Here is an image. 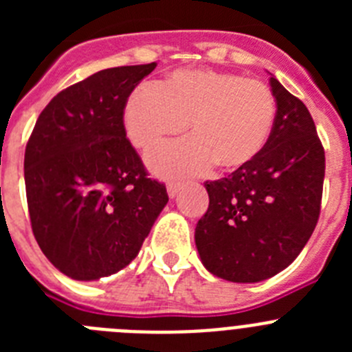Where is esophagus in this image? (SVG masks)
I'll return each mask as SVG.
<instances>
[{
  "label": "esophagus",
  "instance_id": "obj_1",
  "mask_svg": "<svg viewBox=\"0 0 352 352\" xmlns=\"http://www.w3.org/2000/svg\"><path fill=\"white\" fill-rule=\"evenodd\" d=\"M179 192V183L176 182H170L167 183V194H169V197H176Z\"/></svg>",
  "mask_w": 352,
  "mask_h": 352
}]
</instances>
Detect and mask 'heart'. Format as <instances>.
<instances>
[{
  "label": "heart",
  "mask_w": 352,
  "mask_h": 352,
  "mask_svg": "<svg viewBox=\"0 0 352 352\" xmlns=\"http://www.w3.org/2000/svg\"><path fill=\"white\" fill-rule=\"evenodd\" d=\"M275 118V96L266 84L214 70H179L164 84H141L123 114L130 141L139 148L183 132L190 121L192 138L148 153L149 167L167 176L203 173L213 164L245 166L266 146Z\"/></svg>",
  "instance_id": "b5f03b06"
}]
</instances>
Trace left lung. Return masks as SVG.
Listing matches in <instances>:
<instances>
[{"label": "left lung", "instance_id": "8db88e82", "mask_svg": "<svg viewBox=\"0 0 352 352\" xmlns=\"http://www.w3.org/2000/svg\"><path fill=\"white\" fill-rule=\"evenodd\" d=\"M275 126L257 157L227 178L206 182L210 206L195 227L204 268L238 284L280 273L316 229L324 149L309 109L275 77Z\"/></svg>", "mask_w": 352, "mask_h": 352}]
</instances>
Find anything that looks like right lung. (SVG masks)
Listing matches in <instances>:
<instances>
[{"label":"right lung","instance_id":"right-lung-1","mask_svg":"<svg viewBox=\"0 0 352 352\" xmlns=\"http://www.w3.org/2000/svg\"><path fill=\"white\" fill-rule=\"evenodd\" d=\"M157 63L105 68L63 89L40 113L24 153L36 243L74 280L129 266L167 204L126 139L123 111Z\"/></svg>","mask_w":352,"mask_h":352}]
</instances>
